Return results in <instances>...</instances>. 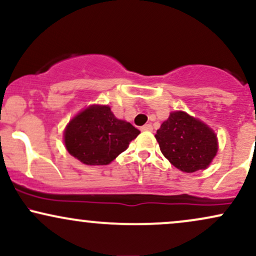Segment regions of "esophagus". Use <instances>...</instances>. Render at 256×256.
I'll return each instance as SVG.
<instances>
[{"mask_svg":"<svg viewBox=\"0 0 256 256\" xmlns=\"http://www.w3.org/2000/svg\"><path fill=\"white\" fill-rule=\"evenodd\" d=\"M140 131H152V126L150 124H146L140 128Z\"/></svg>","mask_w":256,"mask_h":256,"instance_id":"34e87169","label":"esophagus"}]
</instances>
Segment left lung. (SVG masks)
I'll return each mask as SVG.
<instances>
[{
    "label": "left lung",
    "mask_w": 256,
    "mask_h": 256,
    "mask_svg": "<svg viewBox=\"0 0 256 256\" xmlns=\"http://www.w3.org/2000/svg\"><path fill=\"white\" fill-rule=\"evenodd\" d=\"M155 138L164 156L186 173L207 168L218 152V138L212 128L182 110L170 114Z\"/></svg>",
    "instance_id": "1"
}]
</instances>
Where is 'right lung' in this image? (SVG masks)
<instances>
[{"mask_svg":"<svg viewBox=\"0 0 256 256\" xmlns=\"http://www.w3.org/2000/svg\"><path fill=\"white\" fill-rule=\"evenodd\" d=\"M140 132L116 119L110 106L92 104L68 122L64 132L67 152L85 165H108Z\"/></svg>","mask_w":256,"mask_h":256,"instance_id":"1","label":"right lung"}]
</instances>
